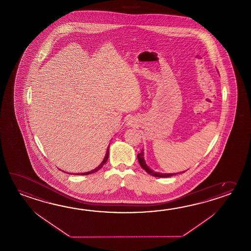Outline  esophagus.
Instances as JSON below:
<instances>
[{
	"label": "esophagus",
	"mask_w": 251,
	"mask_h": 251,
	"mask_svg": "<svg viewBox=\"0 0 251 251\" xmlns=\"http://www.w3.org/2000/svg\"><path fill=\"white\" fill-rule=\"evenodd\" d=\"M128 125H129V126H133L134 125V122L132 121V120H129L128 122Z\"/></svg>",
	"instance_id": "esophagus-1"
}]
</instances>
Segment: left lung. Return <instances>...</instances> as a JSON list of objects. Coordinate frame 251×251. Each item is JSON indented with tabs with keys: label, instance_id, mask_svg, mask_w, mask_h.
<instances>
[{
	"label": "left lung",
	"instance_id": "left-lung-1",
	"mask_svg": "<svg viewBox=\"0 0 251 251\" xmlns=\"http://www.w3.org/2000/svg\"><path fill=\"white\" fill-rule=\"evenodd\" d=\"M138 163L140 164V166L143 168L148 174H150V175H152V176H154V177H163V178H167V177H171V176H174L175 174H161V173H155V172H153V170L150 169L149 166L147 165L146 164V162H145V159H144V152L143 150L140 152V153L138 154ZM185 173V172H183Z\"/></svg>",
	"mask_w": 251,
	"mask_h": 251
}]
</instances>
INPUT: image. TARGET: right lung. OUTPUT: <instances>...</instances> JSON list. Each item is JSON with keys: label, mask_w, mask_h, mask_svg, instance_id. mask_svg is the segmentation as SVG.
Listing matches in <instances>:
<instances>
[{"label": "right lung", "mask_w": 251, "mask_h": 251, "mask_svg": "<svg viewBox=\"0 0 251 251\" xmlns=\"http://www.w3.org/2000/svg\"><path fill=\"white\" fill-rule=\"evenodd\" d=\"M108 156H109V147H108L107 151H106V153H105V156H104V158L102 160V163L98 165V167L96 168V169L92 170V171H90V172H87V173H84V174H74L75 175H88V174H95V173H97L98 171L101 169L102 166H103V164H105L106 162H107ZM69 174V173H68Z\"/></svg>", "instance_id": "1"}]
</instances>
